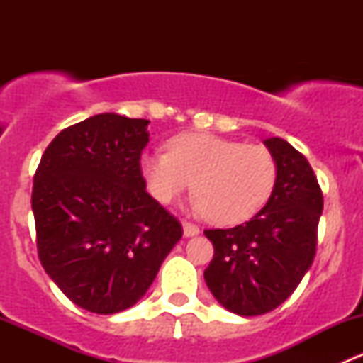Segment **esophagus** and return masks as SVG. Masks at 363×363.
<instances>
[{"mask_svg":"<svg viewBox=\"0 0 363 363\" xmlns=\"http://www.w3.org/2000/svg\"><path fill=\"white\" fill-rule=\"evenodd\" d=\"M182 232H184V237H195L200 233V228L196 225H191V223L182 221Z\"/></svg>","mask_w":363,"mask_h":363,"instance_id":"obj_1","label":"esophagus"}]
</instances>
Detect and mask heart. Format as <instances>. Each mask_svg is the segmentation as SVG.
I'll list each match as a JSON object with an SVG mask.
<instances>
[{
  "instance_id": "1",
  "label": "heart",
  "mask_w": 363,
  "mask_h": 363,
  "mask_svg": "<svg viewBox=\"0 0 363 363\" xmlns=\"http://www.w3.org/2000/svg\"><path fill=\"white\" fill-rule=\"evenodd\" d=\"M140 168L161 203L195 184L193 208L218 225L251 219L270 199L277 179L276 160L267 147L200 131L174 137L168 152L144 155Z\"/></svg>"
}]
</instances>
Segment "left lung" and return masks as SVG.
<instances>
[{"label": "left lung", "instance_id": "8db88e82", "mask_svg": "<svg viewBox=\"0 0 363 363\" xmlns=\"http://www.w3.org/2000/svg\"><path fill=\"white\" fill-rule=\"evenodd\" d=\"M277 164L274 191L247 223L207 230L214 258L203 277L230 313L259 316L284 302L316 255L323 195L306 156L279 137L263 140Z\"/></svg>", "mask_w": 363, "mask_h": 363}]
</instances>
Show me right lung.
I'll return each instance as SVG.
<instances>
[{
  "label": "right lung",
  "instance_id": "right-lung-1",
  "mask_svg": "<svg viewBox=\"0 0 363 363\" xmlns=\"http://www.w3.org/2000/svg\"><path fill=\"white\" fill-rule=\"evenodd\" d=\"M149 121L98 113L61 131L43 152L31 207L42 267L82 309L116 314L138 302L182 237L145 191Z\"/></svg>",
  "mask_w": 363,
  "mask_h": 363
}]
</instances>
